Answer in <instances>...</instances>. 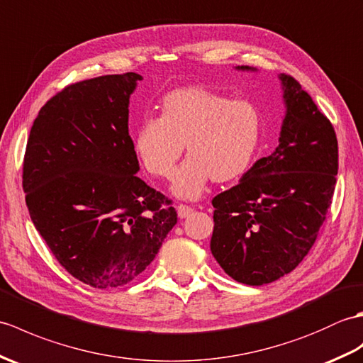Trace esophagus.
Returning <instances> with one entry per match:
<instances>
[{"mask_svg": "<svg viewBox=\"0 0 363 363\" xmlns=\"http://www.w3.org/2000/svg\"><path fill=\"white\" fill-rule=\"evenodd\" d=\"M192 211H194V209H192L191 206H186V205H179V206H177V214H179L180 219H184V217L191 216Z\"/></svg>", "mask_w": 363, "mask_h": 363, "instance_id": "obj_1", "label": "esophagus"}]
</instances>
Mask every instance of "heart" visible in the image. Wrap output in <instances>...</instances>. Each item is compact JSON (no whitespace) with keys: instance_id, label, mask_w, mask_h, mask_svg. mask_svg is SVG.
Wrapping results in <instances>:
<instances>
[{"instance_id":"1","label":"heart","mask_w":363,"mask_h":363,"mask_svg":"<svg viewBox=\"0 0 363 363\" xmlns=\"http://www.w3.org/2000/svg\"><path fill=\"white\" fill-rule=\"evenodd\" d=\"M261 138L262 116L252 101L186 86L164 96L160 118H146L138 125L133 149L152 175L169 179L186 146L188 160L175 175L172 192L194 200L211 179H240L252 166Z\"/></svg>"}]
</instances>
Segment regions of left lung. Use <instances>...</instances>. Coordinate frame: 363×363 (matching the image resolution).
Instances as JSON below:
<instances>
[{"label":"left lung","instance_id":"8db88e82","mask_svg":"<svg viewBox=\"0 0 363 363\" xmlns=\"http://www.w3.org/2000/svg\"><path fill=\"white\" fill-rule=\"evenodd\" d=\"M278 79L286 108L278 147L213 199L211 253L227 275L248 286L273 283L304 259L325 222L339 171L331 123L294 77Z\"/></svg>","mask_w":363,"mask_h":363}]
</instances>
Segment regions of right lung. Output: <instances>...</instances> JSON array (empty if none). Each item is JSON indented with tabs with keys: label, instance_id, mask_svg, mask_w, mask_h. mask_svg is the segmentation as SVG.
<instances>
[{
	"label": "right lung",
	"instance_id": "add662e5",
	"mask_svg": "<svg viewBox=\"0 0 363 363\" xmlns=\"http://www.w3.org/2000/svg\"><path fill=\"white\" fill-rule=\"evenodd\" d=\"M143 76H101L48 101L30 128L23 189L30 220L63 267L96 289L128 284L177 223L140 172L128 104Z\"/></svg>",
	"mask_w": 363,
	"mask_h": 363
}]
</instances>
